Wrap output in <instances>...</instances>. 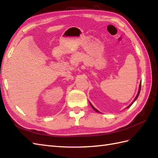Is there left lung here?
Here are the masks:
<instances>
[{
    "label": "left lung",
    "mask_w": 158,
    "mask_h": 158,
    "mask_svg": "<svg viewBox=\"0 0 158 158\" xmlns=\"http://www.w3.org/2000/svg\"><path fill=\"white\" fill-rule=\"evenodd\" d=\"M140 88H141V82H140V85H139V92H138V94H137V95H136V98H135V100H133V102H132V103H131L130 104V105L128 106H127V108H129V107L131 106V105H132V104H133V102H135V100L137 99V98H138V97H139V94H140ZM90 103V102H89ZM90 105H91V106H92V108H93V109L94 110H96V112H98V113H100L99 111H98V110H97V109H96L95 108H94V107L92 105V104L91 103H90Z\"/></svg>",
    "instance_id": "obj_1"
}]
</instances>
